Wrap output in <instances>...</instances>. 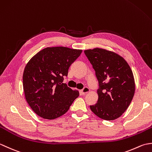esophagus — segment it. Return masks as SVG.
<instances>
[{
    "instance_id": "esophagus-1",
    "label": "esophagus",
    "mask_w": 152,
    "mask_h": 152,
    "mask_svg": "<svg viewBox=\"0 0 152 152\" xmlns=\"http://www.w3.org/2000/svg\"><path fill=\"white\" fill-rule=\"evenodd\" d=\"M89 91V89L88 88V87H84L83 89H82L81 90V93L82 95H84V94H86V93H88Z\"/></svg>"
}]
</instances>
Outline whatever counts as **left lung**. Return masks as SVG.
<instances>
[{
	"instance_id": "1",
	"label": "left lung",
	"mask_w": 152,
	"mask_h": 152,
	"mask_svg": "<svg viewBox=\"0 0 152 152\" xmlns=\"http://www.w3.org/2000/svg\"><path fill=\"white\" fill-rule=\"evenodd\" d=\"M99 82L97 102L90 109L100 118L114 120L127 109L135 91L133 74L124 58L101 48L84 51Z\"/></svg>"
}]
</instances>
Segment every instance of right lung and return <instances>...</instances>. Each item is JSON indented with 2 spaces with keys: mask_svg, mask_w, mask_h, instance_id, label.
<instances>
[{
  "mask_svg": "<svg viewBox=\"0 0 152 152\" xmlns=\"http://www.w3.org/2000/svg\"><path fill=\"white\" fill-rule=\"evenodd\" d=\"M82 52L81 50L66 47L46 48L27 64L23 75L25 99L40 117L47 119L60 117L79 96L78 91L63 82L70 66Z\"/></svg>",
  "mask_w": 152,
  "mask_h": 152,
  "instance_id": "1",
  "label": "right lung"
}]
</instances>
